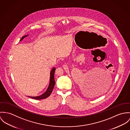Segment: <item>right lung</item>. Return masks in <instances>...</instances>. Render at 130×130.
<instances>
[{
	"instance_id": "obj_1",
	"label": "right lung",
	"mask_w": 130,
	"mask_h": 130,
	"mask_svg": "<svg viewBox=\"0 0 130 130\" xmlns=\"http://www.w3.org/2000/svg\"><path fill=\"white\" fill-rule=\"evenodd\" d=\"M27 35H25L23 36L21 39L20 40V41H21L23 39V38L26 36H27ZM55 71V68H53L51 71L50 73V83H49V85L48 87L47 90L46 91V92L43 94L42 95L37 96V97H29L31 98L35 99V100H41V99H45L47 97H48L50 94H51L53 89L54 88V87L55 86V80H54V73Z\"/></svg>"
}]
</instances>
